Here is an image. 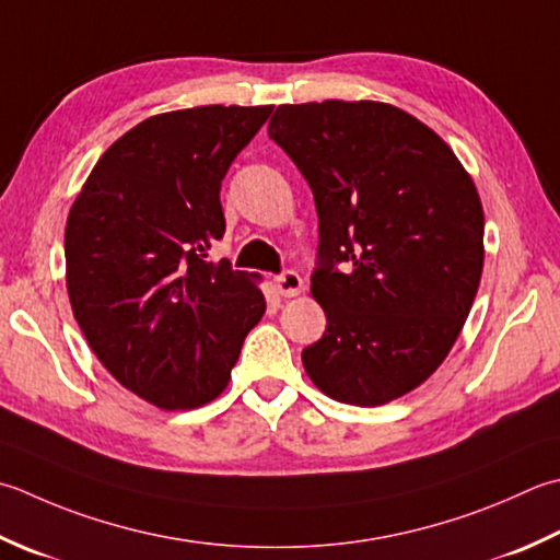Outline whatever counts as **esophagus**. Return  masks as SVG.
<instances>
[{"instance_id": "obj_1", "label": "esophagus", "mask_w": 560, "mask_h": 560, "mask_svg": "<svg viewBox=\"0 0 560 560\" xmlns=\"http://www.w3.org/2000/svg\"><path fill=\"white\" fill-rule=\"evenodd\" d=\"M273 287H277L283 299H293V295H299L303 291V279L301 273L295 271H283L279 277H273Z\"/></svg>"}]
</instances>
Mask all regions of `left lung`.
<instances>
[{
  "instance_id": "obj_1",
  "label": "left lung",
  "mask_w": 560,
  "mask_h": 560,
  "mask_svg": "<svg viewBox=\"0 0 560 560\" xmlns=\"http://www.w3.org/2000/svg\"><path fill=\"white\" fill-rule=\"evenodd\" d=\"M269 138L320 221L311 293L327 330L303 349L305 374L359 408L405 396L442 366L476 299L486 218L474 179L430 126L383 102L283 104Z\"/></svg>"
}]
</instances>
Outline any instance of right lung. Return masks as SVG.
<instances>
[{"label":"right lung","instance_id":"obj_1","mask_svg":"<svg viewBox=\"0 0 560 560\" xmlns=\"http://www.w3.org/2000/svg\"><path fill=\"white\" fill-rule=\"evenodd\" d=\"M269 114L213 104L150 116L98 158L70 208L74 320L108 374L160 410L221 396L267 311L259 273L206 252L225 233V172Z\"/></svg>","mask_w":560,"mask_h":560}]
</instances>
